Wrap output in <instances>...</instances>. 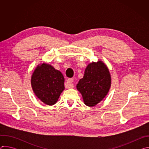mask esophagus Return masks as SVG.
Segmentation results:
<instances>
[{
	"mask_svg": "<svg viewBox=\"0 0 149 149\" xmlns=\"http://www.w3.org/2000/svg\"><path fill=\"white\" fill-rule=\"evenodd\" d=\"M74 82L73 78H70L67 80V82L65 84V86L67 88H71L74 87V85L72 83Z\"/></svg>",
	"mask_w": 149,
	"mask_h": 149,
	"instance_id": "obj_1",
	"label": "esophagus"
}]
</instances>
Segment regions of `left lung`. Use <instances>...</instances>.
Returning <instances> with one entry per match:
<instances>
[{
    "label": "left lung",
    "mask_w": 149,
    "mask_h": 149,
    "mask_svg": "<svg viewBox=\"0 0 149 149\" xmlns=\"http://www.w3.org/2000/svg\"><path fill=\"white\" fill-rule=\"evenodd\" d=\"M111 79L109 68L101 61L87 65L84 75L77 85V89L82 96L84 104L94 107L108 94Z\"/></svg>",
    "instance_id": "8db88e82"
}]
</instances>
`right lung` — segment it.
I'll return each mask as SVG.
<instances>
[{
  "instance_id": "add662e5",
  "label": "right lung",
  "mask_w": 149,
  "mask_h": 149,
  "mask_svg": "<svg viewBox=\"0 0 149 149\" xmlns=\"http://www.w3.org/2000/svg\"><path fill=\"white\" fill-rule=\"evenodd\" d=\"M64 77L52 65L43 63L34 70L31 77V86L35 95L44 103L55 104L65 89Z\"/></svg>"
}]
</instances>
